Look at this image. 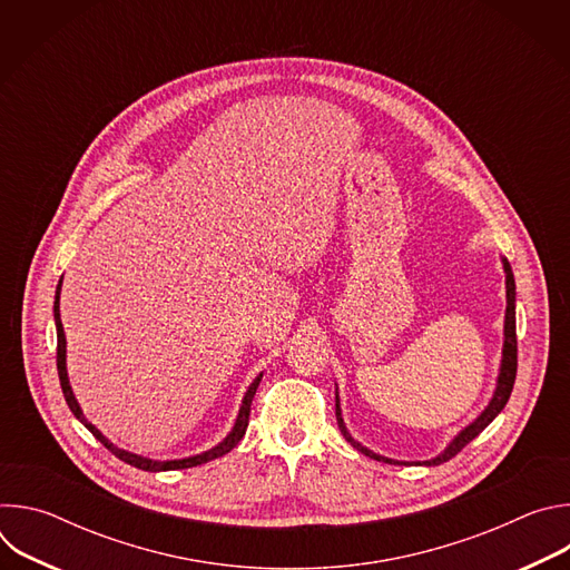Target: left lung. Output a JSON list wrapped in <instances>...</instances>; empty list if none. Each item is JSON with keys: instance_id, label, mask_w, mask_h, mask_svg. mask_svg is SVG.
I'll list each match as a JSON object with an SVG mask.
<instances>
[{"instance_id": "left-lung-1", "label": "left lung", "mask_w": 570, "mask_h": 570, "mask_svg": "<svg viewBox=\"0 0 570 570\" xmlns=\"http://www.w3.org/2000/svg\"><path fill=\"white\" fill-rule=\"evenodd\" d=\"M503 268H505V288H508V308H505V343H503V361H501V372H499V383H497V392H494V396H492V401H490V405H487V409L480 413V417L473 422V424H469L446 449H444V453H440L438 458H433V460H426V462H420V464H426V466H435V464H442V462H446V460H451L453 455H458L473 438H478L487 426H490L492 422H494V417L505 409V403H508V399H510V394H512V387H514V379H517V306H514V302H517V284H514V273H512V268H510V262L508 259H503ZM336 420H338V429H341V433L345 435V440L354 446V449H358L361 453H365V455H370L372 460H379V462H387V464H401V462H396V460H390V458H383V455H379V453H374V451H370V449H365L363 444H358L352 435H350V431L345 429V422H343V415H341V401H338V394H336Z\"/></svg>"}]
</instances>
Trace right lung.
Listing matches in <instances>:
<instances>
[{
    "label": "right lung",
    "mask_w": 570,
    "mask_h": 570,
    "mask_svg": "<svg viewBox=\"0 0 570 570\" xmlns=\"http://www.w3.org/2000/svg\"><path fill=\"white\" fill-rule=\"evenodd\" d=\"M60 284L62 279L58 282L56 286V302H53V320H56V336H58V347H56V365H58V379H60V387H62V394H65V401L69 405V411L73 413V417L83 424L110 453H115L119 460H124L126 464L130 466H137V469H144V471H171V469H189V466H198V464H205L209 460H216L225 453H229L240 440L243 435H246V429H248V420H250V405H253V399H255V392L259 387V381H262V374L253 381V385L248 387L246 396H243V403H240V411H238V417H236V424L234 429L229 431V435L214 449L200 453V455H191V458H183V460H167V462H159V460H148V458H141V455H135V453H128L124 449H117L108 438H104V433L99 429H95L83 411H80V405L71 392V385H69V379H67V367H65V332H62V322H60Z\"/></svg>",
    "instance_id": "obj_1"
}]
</instances>
